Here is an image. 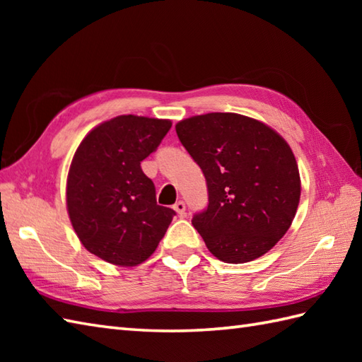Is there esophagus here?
Listing matches in <instances>:
<instances>
[{"label": "esophagus", "instance_id": "esophagus-1", "mask_svg": "<svg viewBox=\"0 0 362 362\" xmlns=\"http://www.w3.org/2000/svg\"><path fill=\"white\" fill-rule=\"evenodd\" d=\"M173 209L177 211V214H179V216H185V210H187V206H185V202H183V201L175 202V204L173 205Z\"/></svg>", "mask_w": 362, "mask_h": 362}]
</instances>
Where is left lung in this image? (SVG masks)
I'll return each instance as SVG.
<instances>
[{
    "instance_id": "1",
    "label": "left lung",
    "mask_w": 362,
    "mask_h": 362,
    "mask_svg": "<svg viewBox=\"0 0 362 362\" xmlns=\"http://www.w3.org/2000/svg\"><path fill=\"white\" fill-rule=\"evenodd\" d=\"M177 136L201 166L209 205L193 216L221 261L247 263L288 232L300 201L294 153L263 122L238 113H206L177 122Z\"/></svg>"
}]
</instances>
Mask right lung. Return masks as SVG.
Returning <instances> with one entry per match:
<instances>
[{"mask_svg": "<svg viewBox=\"0 0 362 362\" xmlns=\"http://www.w3.org/2000/svg\"><path fill=\"white\" fill-rule=\"evenodd\" d=\"M171 126L168 119L121 115L91 130L74 153L68 214L83 247L107 263H143L175 216L157 205L153 182L141 169Z\"/></svg>", "mask_w": 362, "mask_h": 362, "instance_id": "right-lung-1", "label": "right lung"}]
</instances>
